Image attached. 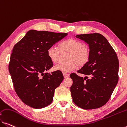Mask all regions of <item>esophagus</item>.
Segmentation results:
<instances>
[{
  "instance_id": "esophagus-1",
  "label": "esophagus",
  "mask_w": 127,
  "mask_h": 127,
  "mask_svg": "<svg viewBox=\"0 0 127 127\" xmlns=\"http://www.w3.org/2000/svg\"><path fill=\"white\" fill-rule=\"evenodd\" d=\"M63 75H64V78H67L68 77H69V74H67V73H63Z\"/></svg>"
}]
</instances>
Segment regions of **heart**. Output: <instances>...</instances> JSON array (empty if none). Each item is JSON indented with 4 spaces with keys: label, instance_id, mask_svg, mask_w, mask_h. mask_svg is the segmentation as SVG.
<instances>
[{
    "label": "heart",
    "instance_id": "b5f03b06",
    "mask_svg": "<svg viewBox=\"0 0 127 127\" xmlns=\"http://www.w3.org/2000/svg\"><path fill=\"white\" fill-rule=\"evenodd\" d=\"M61 52H69L67 56L68 62L57 64L54 69L64 73H69L75 69L77 66L82 67L85 65L90 56L89 46L81 41L74 38L67 39L60 42L59 48L56 46H50L48 49L47 55L53 63H57L59 61Z\"/></svg>",
    "mask_w": 127,
    "mask_h": 127
}]
</instances>
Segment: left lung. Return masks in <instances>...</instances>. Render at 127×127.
Returning a JSON list of instances; mask_svg holds the SVG:
<instances>
[{"mask_svg": "<svg viewBox=\"0 0 127 127\" xmlns=\"http://www.w3.org/2000/svg\"><path fill=\"white\" fill-rule=\"evenodd\" d=\"M76 37L89 45V61L77 72L72 73L70 91L73 102L85 110L98 108L108 102L118 82L119 63L116 52L103 35L78 34Z\"/></svg>", "mask_w": 127, "mask_h": 127, "instance_id": "8db88e82", "label": "left lung"}]
</instances>
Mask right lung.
Returning <instances> with one entry per match:
<instances>
[{"label":"right lung","mask_w":127,"mask_h":127,"mask_svg":"<svg viewBox=\"0 0 127 127\" xmlns=\"http://www.w3.org/2000/svg\"><path fill=\"white\" fill-rule=\"evenodd\" d=\"M67 34L32 30L15 45L8 69L15 90L25 104L38 109L52 102L64 76L60 71L46 73L53 65L47 50Z\"/></svg>","instance_id":"right-lung-1"}]
</instances>
